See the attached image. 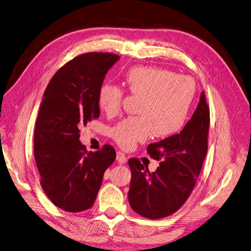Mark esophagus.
<instances>
[{
  "label": "esophagus",
  "instance_id": "1",
  "mask_svg": "<svg viewBox=\"0 0 251 251\" xmlns=\"http://www.w3.org/2000/svg\"><path fill=\"white\" fill-rule=\"evenodd\" d=\"M117 160H118L119 164H125L127 161V157L123 152L119 151V152H117Z\"/></svg>",
  "mask_w": 251,
  "mask_h": 251
}]
</instances>
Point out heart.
<instances>
[{"mask_svg": "<svg viewBox=\"0 0 251 251\" xmlns=\"http://www.w3.org/2000/svg\"><path fill=\"white\" fill-rule=\"evenodd\" d=\"M126 90L142 98L137 114L141 117L121 121L110 135L123 149L153 135L165 139L181 130L189 118L196 93L194 80L188 76L156 67H135L123 76ZM124 92L118 85L104 83L98 92L100 108L109 116L121 109Z\"/></svg>", "mask_w": 251, "mask_h": 251, "instance_id": "b5f03b06", "label": "heart"}]
</instances>
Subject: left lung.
<instances>
[{
	"label": "left lung",
	"instance_id": "8db88e82",
	"mask_svg": "<svg viewBox=\"0 0 251 251\" xmlns=\"http://www.w3.org/2000/svg\"><path fill=\"white\" fill-rule=\"evenodd\" d=\"M209 108L204 92L198 106L180 133L150 144L147 152L159 167L149 172L146 165L130 158L129 204L133 211L149 219L174 214L183 205L198 179L207 153Z\"/></svg>",
	"mask_w": 251,
	"mask_h": 251
}]
</instances>
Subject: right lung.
<instances>
[{
    "instance_id": "right-lung-1",
    "label": "right lung",
    "mask_w": 251,
    "mask_h": 251,
    "mask_svg": "<svg viewBox=\"0 0 251 251\" xmlns=\"http://www.w3.org/2000/svg\"><path fill=\"white\" fill-rule=\"evenodd\" d=\"M119 59L111 53L79 55L56 72L45 91L35 123L34 157L46 195L66 212L92 207L104 172L116 159L110 145L87 152L79 137L80 128L99 118V88Z\"/></svg>"
}]
</instances>
